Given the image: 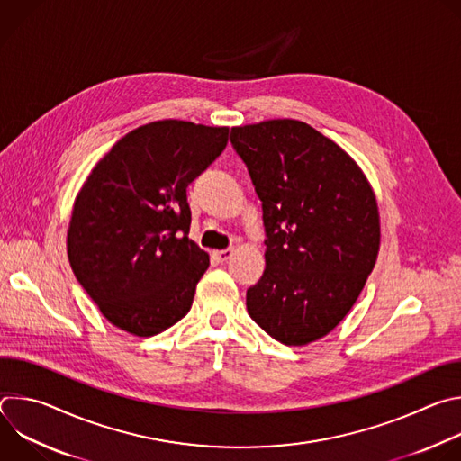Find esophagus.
<instances>
[{
	"label": "esophagus",
	"mask_w": 461,
	"mask_h": 461,
	"mask_svg": "<svg viewBox=\"0 0 461 461\" xmlns=\"http://www.w3.org/2000/svg\"><path fill=\"white\" fill-rule=\"evenodd\" d=\"M233 255V248H226V249H217L213 251V257L219 260V262H226L228 258H231Z\"/></svg>",
	"instance_id": "34e87169"
}]
</instances>
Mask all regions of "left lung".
Returning a JSON list of instances; mask_svg holds the SVG:
<instances>
[{
	"mask_svg": "<svg viewBox=\"0 0 461 461\" xmlns=\"http://www.w3.org/2000/svg\"><path fill=\"white\" fill-rule=\"evenodd\" d=\"M262 203L267 268L246 292L274 339H321L357 301L379 251L375 194L361 167L312 125L279 118L231 127Z\"/></svg>",
	"mask_w": 461,
	"mask_h": 461,
	"instance_id": "1",
	"label": "left lung"
}]
</instances>
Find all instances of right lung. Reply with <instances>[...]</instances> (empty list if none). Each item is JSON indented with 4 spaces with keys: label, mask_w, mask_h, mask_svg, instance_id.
Segmentation results:
<instances>
[{
    "label": "right lung",
    "mask_w": 461,
    "mask_h": 461,
    "mask_svg": "<svg viewBox=\"0 0 461 461\" xmlns=\"http://www.w3.org/2000/svg\"><path fill=\"white\" fill-rule=\"evenodd\" d=\"M228 127L158 120L93 167L68 231L71 268L104 317L151 338L191 308L210 255L189 237L185 187L226 148Z\"/></svg>",
    "instance_id": "add662e5"
}]
</instances>
